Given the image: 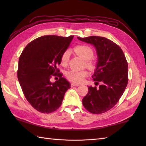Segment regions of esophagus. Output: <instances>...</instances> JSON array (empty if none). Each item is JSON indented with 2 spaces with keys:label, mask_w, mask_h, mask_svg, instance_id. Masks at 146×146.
Instances as JSON below:
<instances>
[{
  "label": "esophagus",
  "mask_w": 146,
  "mask_h": 146,
  "mask_svg": "<svg viewBox=\"0 0 146 146\" xmlns=\"http://www.w3.org/2000/svg\"><path fill=\"white\" fill-rule=\"evenodd\" d=\"M80 85L78 84H76V83H71V87H73V86H79Z\"/></svg>",
  "instance_id": "esophagus-1"
}]
</instances>
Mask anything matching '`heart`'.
Masks as SVG:
<instances>
[{
	"mask_svg": "<svg viewBox=\"0 0 146 146\" xmlns=\"http://www.w3.org/2000/svg\"><path fill=\"white\" fill-rule=\"evenodd\" d=\"M74 51H75L77 55H78L79 56L85 60V66H86V68L90 70H95L96 63L95 61L92 59L94 56V51L91 47L85 44L78 45L74 48ZM70 51L68 49H66L62 53L61 56V64L63 66H66L70 61ZM88 75V71L86 70L80 71L70 70L66 73V76L68 80H70V82L75 83H80L84 80L85 77L87 76Z\"/></svg>",
	"mask_w": 146,
	"mask_h": 146,
	"instance_id": "obj_1",
	"label": "heart"
}]
</instances>
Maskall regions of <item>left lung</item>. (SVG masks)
<instances>
[{"instance_id":"left-lung-1","label":"left lung","mask_w":146,"mask_h":146,"mask_svg":"<svg viewBox=\"0 0 146 146\" xmlns=\"http://www.w3.org/2000/svg\"><path fill=\"white\" fill-rule=\"evenodd\" d=\"M78 39L94 44L98 55L97 68L92 76L96 86H89L83 105L89 112L103 113L117 104L125 91L129 80L127 61L122 49L106 38L92 36ZM99 82L101 85L97 88Z\"/></svg>"}]
</instances>
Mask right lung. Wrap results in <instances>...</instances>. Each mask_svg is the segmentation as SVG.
<instances>
[{
    "instance_id": "1",
    "label": "right lung",
    "mask_w": 146,
    "mask_h": 146,
    "mask_svg": "<svg viewBox=\"0 0 146 146\" xmlns=\"http://www.w3.org/2000/svg\"><path fill=\"white\" fill-rule=\"evenodd\" d=\"M73 36H43L30 42L19 59L17 78L26 100L36 110L49 113L61 106L70 83L57 68ZM52 76L59 79L54 83Z\"/></svg>"
}]
</instances>
